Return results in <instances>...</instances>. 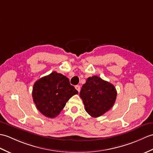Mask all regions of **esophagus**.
I'll list each match as a JSON object with an SVG mask.
<instances>
[{
    "mask_svg": "<svg viewBox=\"0 0 153 153\" xmlns=\"http://www.w3.org/2000/svg\"><path fill=\"white\" fill-rule=\"evenodd\" d=\"M75 88H76V89L78 91V92H79L80 91V86L79 85H76V86H75Z\"/></svg>",
    "mask_w": 153,
    "mask_h": 153,
    "instance_id": "1",
    "label": "esophagus"
}]
</instances>
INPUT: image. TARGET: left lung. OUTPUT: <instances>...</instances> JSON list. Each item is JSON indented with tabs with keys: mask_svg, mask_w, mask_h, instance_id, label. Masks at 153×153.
<instances>
[{
	"mask_svg": "<svg viewBox=\"0 0 153 153\" xmlns=\"http://www.w3.org/2000/svg\"><path fill=\"white\" fill-rule=\"evenodd\" d=\"M117 94L114 85L97 76L88 77L79 93L85 111L93 117L109 111L115 104Z\"/></svg>",
	"mask_w": 153,
	"mask_h": 153,
	"instance_id": "obj_1",
	"label": "left lung"
}]
</instances>
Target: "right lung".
Here are the masks:
<instances>
[{
    "label": "right lung",
    "instance_id": "right-lung-1",
    "mask_svg": "<svg viewBox=\"0 0 153 153\" xmlns=\"http://www.w3.org/2000/svg\"><path fill=\"white\" fill-rule=\"evenodd\" d=\"M78 91L71 85L68 77L53 72L34 83L33 98L36 108L49 118H55L72 96Z\"/></svg>",
    "mask_w": 153,
    "mask_h": 153
}]
</instances>
